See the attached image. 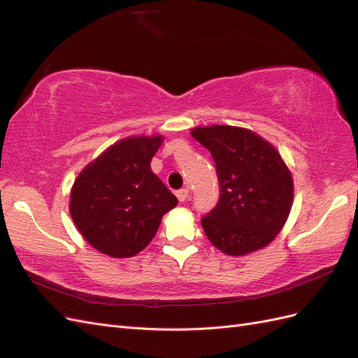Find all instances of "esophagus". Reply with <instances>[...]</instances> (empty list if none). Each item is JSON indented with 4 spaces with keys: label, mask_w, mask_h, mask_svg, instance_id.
Wrapping results in <instances>:
<instances>
[{
    "label": "esophagus",
    "mask_w": 358,
    "mask_h": 358,
    "mask_svg": "<svg viewBox=\"0 0 358 358\" xmlns=\"http://www.w3.org/2000/svg\"><path fill=\"white\" fill-rule=\"evenodd\" d=\"M176 197L179 201H185L188 199V189L187 188H182L176 191Z\"/></svg>",
    "instance_id": "1"
}]
</instances>
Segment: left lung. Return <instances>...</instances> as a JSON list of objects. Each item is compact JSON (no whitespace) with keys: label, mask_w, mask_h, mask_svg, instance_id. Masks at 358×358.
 I'll return each instance as SVG.
<instances>
[{"label":"left lung","mask_w":358,"mask_h":358,"mask_svg":"<svg viewBox=\"0 0 358 358\" xmlns=\"http://www.w3.org/2000/svg\"><path fill=\"white\" fill-rule=\"evenodd\" d=\"M191 136L210 152L220 180V200L201 218L208 239L227 255L268 245L282 230L294 192L278 150L239 127H197Z\"/></svg>","instance_id":"8db88e82"}]
</instances>
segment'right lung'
I'll use <instances>...</instances> for the list:
<instances>
[{
    "label": "right lung",
    "mask_w": 358,
    "mask_h": 358,
    "mask_svg": "<svg viewBox=\"0 0 358 358\" xmlns=\"http://www.w3.org/2000/svg\"><path fill=\"white\" fill-rule=\"evenodd\" d=\"M161 136L128 137L86 166L70 196V215L96 251L128 258L145 249L178 199L150 170Z\"/></svg>",
    "instance_id": "add662e5"
}]
</instances>
